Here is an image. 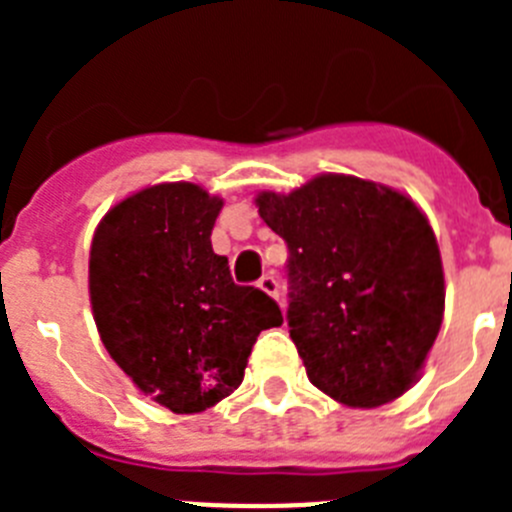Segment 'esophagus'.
Instances as JSON below:
<instances>
[{"label":"esophagus","mask_w":512,"mask_h":512,"mask_svg":"<svg viewBox=\"0 0 512 512\" xmlns=\"http://www.w3.org/2000/svg\"><path fill=\"white\" fill-rule=\"evenodd\" d=\"M259 287L264 289L266 295L277 297V300H279V282H277V277H274V274H264V277L259 279Z\"/></svg>","instance_id":"esophagus-1"}]
</instances>
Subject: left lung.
<instances>
[{
	"mask_svg": "<svg viewBox=\"0 0 512 512\" xmlns=\"http://www.w3.org/2000/svg\"><path fill=\"white\" fill-rule=\"evenodd\" d=\"M259 215L289 251V338L318 390L379 408L418 379L443 320L436 235L405 194L323 174L261 192Z\"/></svg>",
	"mask_w": 512,
	"mask_h": 512,
	"instance_id": "left-lung-1",
	"label": "left lung"
}]
</instances>
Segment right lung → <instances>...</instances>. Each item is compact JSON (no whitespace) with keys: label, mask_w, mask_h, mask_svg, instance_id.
<instances>
[{"label":"right lung","mask_w":512,"mask_h":512,"mask_svg":"<svg viewBox=\"0 0 512 512\" xmlns=\"http://www.w3.org/2000/svg\"><path fill=\"white\" fill-rule=\"evenodd\" d=\"M220 210L197 184H156L112 207L92 238L89 297L104 348L171 413H202L238 390L261 330L282 325L277 302L235 284L212 251Z\"/></svg>","instance_id":"right-lung-1"}]
</instances>
